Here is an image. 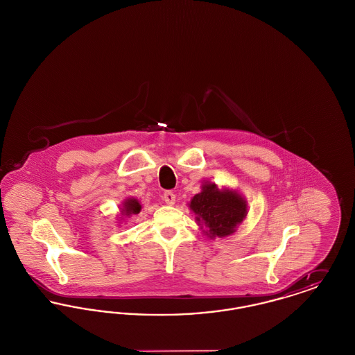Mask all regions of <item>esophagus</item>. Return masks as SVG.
<instances>
[{
  "mask_svg": "<svg viewBox=\"0 0 355 355\" xmlns=\"http://www.w3.org/2000/svg\"><path fill=\"white\" fill-rule=\"evenodd\" d=\"M164 201L168 203V205H174L175 203V194L173 191H170V190L165 191L164 193Z\"/></svg>",
  "mask_w": 355,
  "mask_h": 355,
  "instance_id": "obj_1",
  "label": "esophagus"
}]
</instances>
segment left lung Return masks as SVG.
<instances>
[{"label": "left lung", "mask_w": 355, "mask_h": 355, "mask_svg": "<svg viewBox=\"0 0 355 355\" xmlns=\"http://www.w3.org/2000/svg\"><path fill=\"white\" fill-rule=\"evenodd\" d=\"M190 209L197 216V222L209 229L206 234L210 238L230 236L248 214L246 201L239 194L220 191L213 184L202 186V191L193 197Z\"/></svg>", "instance_id": "8db88e82"}]
</instances>
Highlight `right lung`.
Returning a JSON list of instances; mask_svg holds the SVG:
<instances>
[{
	"instance_id": "right-lung-1",
	"label": "right lung",
	"mask_w": 355,
	"mask_h": 355,
	"mask_svg": "<svg viewBox=\"0 0 355 355\" xmlns=\"http://www.w3.org/2000/svg\"><path fill=\"white\" fill-rule=\"evenodd\" d=\"M141 211V205L139 202L135 200V198H130V200H126L123 203V209H122V214L123 216H130V214H138Z\"/></svg>"
}]
</instances>
